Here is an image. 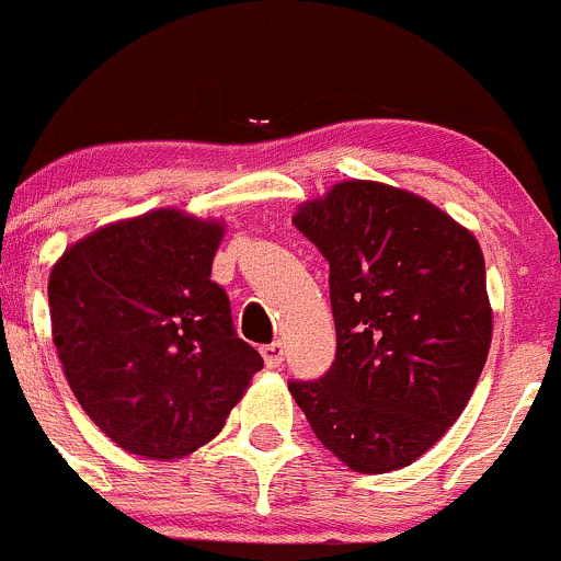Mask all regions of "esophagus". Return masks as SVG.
<instances>
[{
	"instance_id": "esophagus-1",
	"label": "esophagus",
	"mask_w": 561,
	"mask_h": 561,
	"mask_svg": "<svg viewBox=\"0 0 561 561\" xmlns=\"http://www.w3.org/2000/svg\"><path fill=\"white\" fill-rule=\"evenodd\" d=\"M260 354H263V359L268 368H279L282 359H285V345H282L279 340H274V343L263 345V348H260Z\"/></svg>"
}]
</instances>
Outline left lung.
Masks as SVG:
<instances>
[{
	"label": "left lung",
	"mask_w": 561,
	"mask_h": 561,
	"mask_svg": "<svg viewBox=\"0 0 561 561\" xmlns=\"http://www.w3.org/2000/svg\"><path fill=\"white\" fill-rule=\"evenodd\" d=\"M329 260L337 357L290 381L323 446L357 473L428 451L468 407L493 340L476 234L417 193L343 180L293 216Z\"/></svg>",
	"instance_id": "left-lung-1"
}]
</instances>
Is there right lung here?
<instances>
[{
  "mask_svg": "<svg viewBox=\"0 0 561 561\" xmlns=\"http://www.w3.org/2000/svg\"><path fill=\"white\" fill-rule=\"evenodd\" d=\"M227 224L180 207L104 224L49 271L68 387L115 446L171 462L216 437L263 357L213 274Z\"/></svg>",
  "mask_w": 561,
  "mask_h": 561,
  "instance_id": "1",
  "label": "right lung"
}]
</instances>
